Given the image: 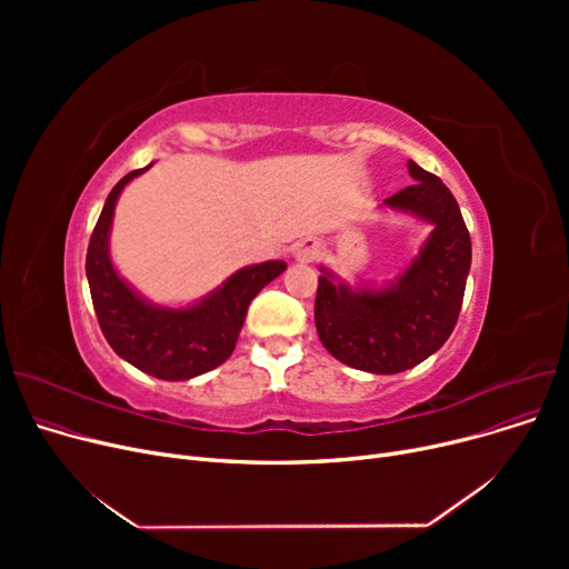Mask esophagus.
Returning a JSON list of instances; mask_svg holds the SVG:
<instances>
[{
    "label": "esophagus",
    "instance_id": "esophagus-1",
    "mask_svg": "<svg viewBox=\"0 0 569 569\" xmlns=\"http://www.w3.org/2000/svg\"><path fill=\"white\" fill-rule=\"evenodd\" d=\"M318 251H320L318 242H313V239H307V242L295 247V260L297 262H313L318 258Z\"/></svg>",
    "mask_w": 569,
    "mask_h": 569
}]
</instances>
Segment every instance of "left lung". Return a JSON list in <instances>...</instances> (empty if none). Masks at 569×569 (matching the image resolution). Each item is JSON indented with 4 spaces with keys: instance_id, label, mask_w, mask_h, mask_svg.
Here are the masks:
<instances>
[{
    "instance_id": "1",
    "label": "left lung",
    "mask_w": 569,
    "mask_h": 569,
    "mask_svg": "<svg viewBox=\"0 0 569 569\" xmlns=\"http://www.w3.org/2000/svg\"><path fill=\"white\" fill-rule=\"evenodd\" d=\"M412 187L382 209L431 226L429 237L399 277L382 286H348L320 267L316 330L339 362L367 373H401L425 362L450 339L470 272V234L442 179L408 161Z\"/></svg>"
}]
</instances>
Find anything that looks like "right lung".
Returning a JSON list of instances; mask_svg holds the SVG:
<instances>
[{"instance_id":"obj_1","label":"right lung","mask_w":569,"mask_h":569,"mask_svg":"<svg viewBox=\"0 0 569 569\" xmlns=\"http://www.w3.org/2000/svg\"><path fill=\"white\" fill-rule=\"evenodd\" d=\"M149 168L152 163L124 174L112 187L89 239L84 272L110 348L142 373L161 380H189L228 360L251 300L269 281L281 277L288 264L267 260L237 269L219 288L187 307H161L144 300L112 264L110 230L119 193Z\"/></svg>"}]
</instances>
